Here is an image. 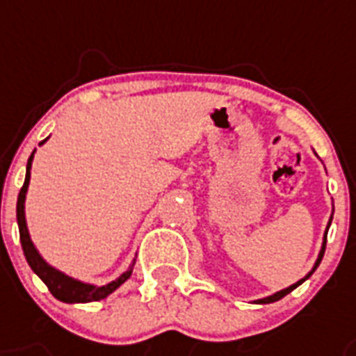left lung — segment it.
<instances>
[{
    "mask_svg": "<svg viewBox=\"0 0 356 356\" xmlns=\"http://www.w3.org/2000/svg\"><path fill=\"white\" fill-rule=\"evenodd\" d=\"M332 220V218H331ZM329 225H331V222H329ZM327 231H329V227H327ZM325 243H327V233H325V238H323V245H321V251H320V257H318V260H316V266H314V270L316 268H318V266H320V262H321V259H323V253H325ZM314 270L310 271L309 275L305 277V279H301V281H298L296 282V284H292V286H288V288H284V290H281V292H277V293H273V296H270V298H264V299H259V301H257V303H273V301H279V299H282L284 298V296H286V293H290L293 290V288H298L299 284H301V282H305L307 281V279H309L310 275H312V273H314Z\"/></svg>",
    "mask_w": 356,
    "mask_h": 356,
    "instance_id": "obj_1",
    "label": "left lung"
}]
</instances>
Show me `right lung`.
Masks as SVG:
<instances>
[{
  "instance_id": "add662e5",
  "label": "right lung",
  "mask_w": 356,
  "mask_h": 356,
  "mask_svg": "<svg viewBox=\"0 0 356 356\" xmlns=\"http://www.w3.org/2000/svg\"><path fill=\"white\" fill-rule=\"evenodd\" d=\"M46 140H42L44 144ZM33 156H35V151L31 153L29 161H27V170H25V183L22 186L18 194V203H16V220H18L19 227V242H22V249H24V254L27 262H29L31 270L35 271L36 275L40 277L44 284L47 286V290L58 299V301H64V303H90V301H99V299H105L108 293H113L118 286H122L123 282L127 281L131 273H133V266L129 268L125 273L116 279V281L108 282L105 286H94V284H86V282L75 281L72 277L64 275L58 270L51 268L47 264L46 260L42 259L36 248L31 242L29 231H27V223H25V212H24V203H25V192H27V186H29L31 179V162H33Z\"/></svg>"
}]
</instances>
